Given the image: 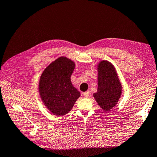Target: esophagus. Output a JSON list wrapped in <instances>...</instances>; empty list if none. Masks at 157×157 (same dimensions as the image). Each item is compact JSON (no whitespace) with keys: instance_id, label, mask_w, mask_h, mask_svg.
<instances>
[{"instance_id":"obj_1","label":"esophagus","mask_w":157,"mask_h":157,"mask_svg":"<svg viewBox=\"0 0 157 157\" xmlns=\"http://www.w3.org/2000/svg\"><path fill=\"white\" fill-rule=\"evenodd\" d=\"M82 94L84 95V97L87 98V97H88L89 94H90V93H89L88 91H86V92H84V93H82Z\"/></svg>"}]
</instances>
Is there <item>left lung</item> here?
<instances>
[{
    "mask_svg": "<svg viewBox=\"0 0 157 157\" xmlns=\"http://www.w3.org/2000/svg\"><path fill=\"white\" fill-rule=\"evenodd\" d=\"M98 89L93 97L105 112L117 104L122 94V86L113 64L107 60L98 64Z\"/></svg>",
    "mask_w": 157,
    "mask_h": 157,
    "instance_id": "obj_1",
    "label": "left lung"
}]
</instances>
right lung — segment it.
<instances>
[{"label": "right lung", "instance_id": "right-lung-1", "mask_svg": "<svg viewBox=\"0 0 157 157\" xmlns=\"http://www.w3.org/2000/svg\"><path fill=\"white\" fill-rule=\"evenodd\" d=\"M75 66L69 58L61 56L49 64L40 78V97L48 110L57 116L69 113L80 97L71 82Z\"/></svg>", "mask_w": 157, "mask_h": 157}]
</instances>
